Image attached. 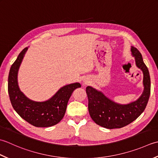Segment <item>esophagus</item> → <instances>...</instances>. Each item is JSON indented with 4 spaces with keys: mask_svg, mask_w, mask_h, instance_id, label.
<instances>
[{
    "mask_svg": "<svg viewBox=\"0 0 158 158\" xmlns=\"http://www.w3.org/2000/svg\"><path fill=\"white\" fill-rule=\"evenodd\" d=\"M88 83H89L88 81H86V80H85V81H84V85H88Z\"/></svg>",
    "mask_w": 158,
    "mask_h": 158,
    "instance_id": "34e87169",
    "label": "esophagus"
}]
</instances>
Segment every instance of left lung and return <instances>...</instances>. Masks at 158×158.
Returning <instances> with one entry per match:
<instances>
[{"instance_id":"obj_1","label":"left lung","mask_w":158,"mask_h":158,"mask_svg":"<svg viewBox=\"0 0 158 158\" xmlns=\"http://www.w3.org/2000/svg\"><path fill=\"white\" fill-rule=\"evenodd\" d=\"M131 51L135 57L136 66L143 72L144 91L136 101L128 104H119L110 100L101 91L91 86L86 88L89 114L96 124L103 127L114 129L126 126L143 113L149 101L151 93L149 70L143 62L139 50L131 46Z\"/></svg>"}]
</instances>
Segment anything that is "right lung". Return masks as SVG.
<instances>
[{
    "label": "right lung",
    "instance_id": "1",
    "mask_svg": "<svg viewBox=\"0 0 158 158\" xmlns=\"http://www.w3.org/2000/svg\"><path fill=\"white\" fill-rule=\"evenodd\" d=\"M28 50L25 48L12 64L8 77V93L11 105L16 112L28 123L38 127H47L57 124L65 115L67 105L73 91L81 86L76 82L60 88L46 102H35L26 97L18 85L19 67Z\"/></svg>",
    "mask_w": 158,
    "mask_h": 158
}]
</instances>
